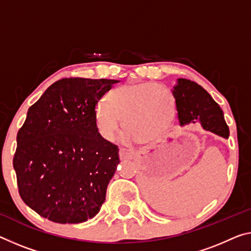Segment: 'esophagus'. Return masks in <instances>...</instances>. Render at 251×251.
Masks as SVG:
<instances>
[{"label":"esophagus","instance_id":"34e87169","mask_svg":"<svg viewBox=\"0 0 251 251\" xmlns=\"http://www.w3.org/2000/svg\"><path fill=\"white\" fill-rule=\"evenodd\" d=\"M135 153L130 150H126V149H121L119 150V158L121 160H130V158L134 157Z\"/></svg>","mask_w":251,"mask_h":251}]
</instances>
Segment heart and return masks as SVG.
Listing matches in <instances>:
<instances>
[{"label": "heart", "mask_w": 251, "mask_h": 251, "mask_svg": "<svg viewBox=\"0 0 251 251\" xmlns=\"http://www.w3.org/2000/svg\"><path fill=\"white\" fill-rule=\"evenodd\" d=\"M176 113V99L165 87L152 82L126 83L111 90L106 102H98L95 121L107 141L115 137L123 119L127 140L152 144L169 132Z\"/></svg>", "instance_id": "b5f03b06"}]
</instances>
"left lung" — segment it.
Here are the masks:
<instances>
[{
    "label": "left lung",
    "mask_w": 251,
    "mask_h": 251,
    "mask_svg": "<svg viewBox=\"0 0 251 251\" xmlns=\"http://www.w3.org/2000/svg\"><path fill=\"white\" fill-rule=\"evenodd\" d=\"M172 94L176 99L180 126L199 122L204 130L226 140L229 137V127L226 124L224 111L200 85L189 79L178 78L173 86Z\"/></svg>",
    "instance_id": "8db88e82"
}]
</instances>
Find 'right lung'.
Wrapping results in <instances>:
<instances>
[{"label":"right lung","instance_id":"add662e5","mask_svg":"<svg viewBox=\"0 0 251 251\" xmlns=\"http://www.w3.org/2000/svg\"><path fill=\"white\" fill-rule=\"evenodd\" d=\"M117 82L61 79L27 110L13 168L22 200L41 217L80 224L100 210L119 157L118 147L99 134L95 108Z\"/></svg>","mask_w":251,"mask_h":251}]
</instances>
